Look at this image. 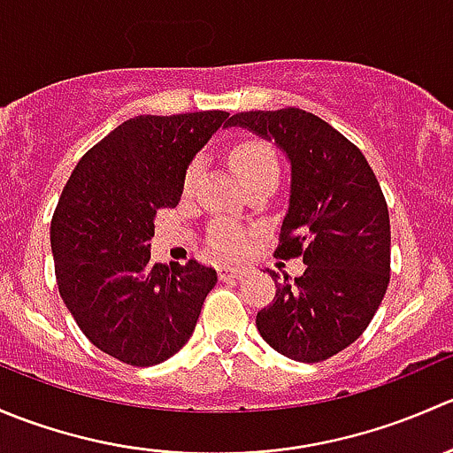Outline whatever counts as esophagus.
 <instances>
[{
	"mask_svg": "<svg viewBox=\"0 0 453 453\" xmlns=\"http://www.w3.org/2000/svg\"><path fill=\"white\" fill-rule=\"evenodd\" d=\"M241 276H245L243 267H230V265H221V267H219V278H221V280H232V278Z\"/></svg>",
	"mask_w": 453,
	"mask_h": 453,
	"instance_id": "1",
	"label": "esophagus"
}]
</instances>
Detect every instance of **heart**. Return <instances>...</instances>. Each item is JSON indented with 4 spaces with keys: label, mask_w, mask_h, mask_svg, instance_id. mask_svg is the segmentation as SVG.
<instances>
[{
    "label": "heart",
    "mask_w": 453,
    "mask_h": 453,
    "mask_svg": "<svg viewBox=\"0 0 453 453\" xmlns=\"http://www.w3.org/2000/svg\"><path fill=\"white\" fill-rule=\"evenodd\" d=\"M230 164L236 171V175H239L241 184L263 175V173L278 171L276 155H273V150L269 149L267 144H263V142H243V144H236L230 153ZM199 173L201 159H195L188 166V171H186V190L193 188ZM212 248L214 252L221 256H239L245 252V248H248V234L234 226H219L217 230L212 232Z\"/></svg>",
    "instance_id": "1"
}]
</instances>
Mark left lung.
<instances>
[{
	"label": "left lung",
	"mask_w": 453,
	"mask_h": 453,
	"mask_svg": "<svg viewBox=\"0 0 453 453\" xmlns=\"http://www.w3.org/2000/svg\"><path fill=\"white\" fill-rule=\"evenodd\" d=\"M226 127L273 140L291 164L289 210L278 258H303V276L276 282L256 315L263 340L285 357L315 364L353 344L390 282V217L362 150L303 109L243 111Z\"/></svg>",
	"instance_id": "obj_1"
}]
</instances>
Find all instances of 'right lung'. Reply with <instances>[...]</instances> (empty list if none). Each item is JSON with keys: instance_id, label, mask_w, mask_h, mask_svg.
Instances as JSON below:
<instances>
[{"instance_id": "add662e5", "label": "right lung", "mask_w": 453, "mask_h": 453, "mask_svg": "<svg viewBox=\"0 0 453 453\" xmlns=\"http://www.w3.org/2000/svg\"><path fill=\"white\" fill-rule=\"evenodd\" d=\"M227 111L138 116L76 164L50 227L58 294L87 340L131 364L166 362L190 340L212 267L150 263L155 214L175 208L186 171Z\"/></svg>"}]
</instances>
